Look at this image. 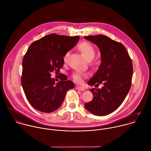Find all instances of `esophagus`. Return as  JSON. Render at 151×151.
I'll use <instances>...</instances> for the list:
<instances>
[{"label":"esophagus","mask_w":151,"mask_h":151,"mask_svg":"<svg viewBox=\"0 0 151 151\" xmlns=\"http://www.w3.org/2000/svg\"><path fill=\"white\" fill-rule=\"evenodd\" d=\"M76 89L77 90H78V91H85V89L83 87H82V86H78V85H77V86H76Z\"/></svg>","instance_id":"34e87169"}]
</instances>
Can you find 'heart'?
Masks as SVG:
<instances>
[{
  "instance_id": "obj_1",
  "label": "heart",
  "mask_w": 151,
  "mask_h": 151,
  "mask_svg": "<svg viewBox=\"0 0 151 151\" xmlns=\"http://www.w3.org/2000/svg\"><path fill=\"white\" fill-rule=\"evenodd\" d=\"M78 50L81 52L83 56L88 61L92 60L96 55V50L93 46L88 42H82L78 46ZM69 55V52H66L63 57V60L66 61ZM84 75L79 72H77L73 75V79L77 82H82L83 81Z\"/></svg>"
}]
</instances>
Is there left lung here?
Instances as JSON below:
<instances>
[{
    "mask_svg": "<svg viewBox=\"0 0 151 151\" xmlns=\"http://www.w3.org/2000/svg\"><path fill=\"white\" fill-rule=\"evenodd\" d=\"M99 48L101 63L88 82L96 88L90 91L93 100L85 104V108L96 116H107L117 109L126 97L131 85L132 64L125 47L104 35L84 37ZM101 83V89L96 88Z\"/></svg>",
    "mask_w": 151,
    "mask_h": 151,
    "instance_id": "8db88e82",
    "label": "left lung"
}]
</instances>
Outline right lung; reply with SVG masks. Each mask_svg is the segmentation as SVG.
Segmentation results:
<instances>
[{"mask_svg":"<svg viewBox=\"0 0 151 151\" xmlns=\"http://www.w3.org/2000/svg\"><path fill=\"white\" fill-rule=\"evenodd\" d=\"M79 36L51 34L32 42L22 62V85L31 105L44 113H51L63 103L67 91L74 88L70 81L55 83L51 73L60 72L63 57L78 43Z\"/></svg>","mask_w":151,"mask_h":151,"instance_id":"1","label":"right lung"}]
</instances>
